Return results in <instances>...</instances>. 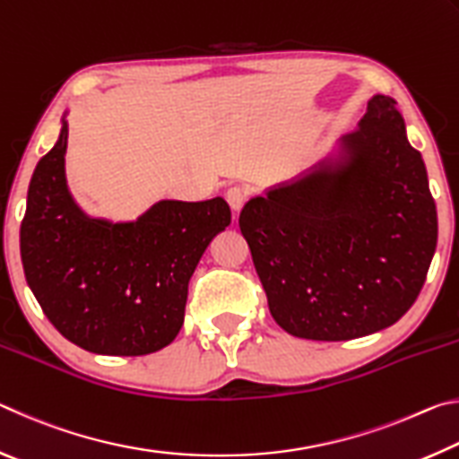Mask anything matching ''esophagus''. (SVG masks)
Here are the masks:
<instances>
[{
  "label": "esophagus",
  "instance_id": "34e87169",
  "mask_svg": "<svg viewBox=\"0 0 459 459\" xmlns=\"http://www.w3.org/2000/svg\"><path fill=\"white\" fill-rule=\"evenodd\" d=\"M227 202L232 212H238L247 202V190L240 188V186H230L227 190Z\"/></svg>",
  "mask_w": 459,
  "mask_h": 459
}]
</instances>
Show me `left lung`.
<instances>
[{"mask_svg": "<svg viewBox=\"0 0 459 459\" xmlns=\"http://www.w3.org/2000/svg\"><path fill=\"white\" fill-rule=\"evenodd\" d=\"M273 320L340 342L399 322L437 245V211L397 100L375 95L354 134L238 216Z\"/></svg>", "mask_w": 459, "mask_h": 459, "instance_id": "1", "label": "left lung"}]
</instances>
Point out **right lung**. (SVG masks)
Returning a JSON list of instances; mask_svg holds the SVG:
<instances>
[{
	"instance_id": "obj_1",
	"label": "right lung",
	"mask_w": 459,
	"mask_h": 459,
	"mask_svg": "<svg viewBox=\"0 0 459 459\" xmlns=\"http://www.w3.org/2000/svg\"><path fill=\"white\" fill-rule=\"evenodd\" d=\"M68 121L38 161L20 229L26 281L62 336L84 351L142 356L184 324L188 281L230 224L227 200H160L135 221L89 216L66 182Z\"/></svg>"
}]
</instances>
